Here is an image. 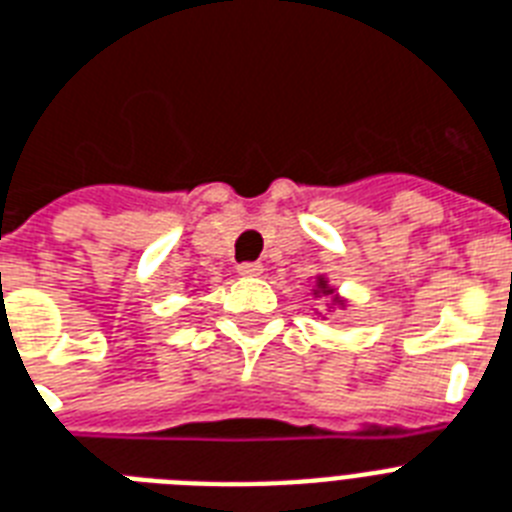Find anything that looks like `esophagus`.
Wrapping results in <instances>:
<instances>
[{"label":"esophagus","mask_w":512,"mask_h":512,"mask_svg":"<svg viewBox=\"0 0 512 512\" xmlns=\"http://www.w3.org/2000/svg\"><path fill=\"white\" fill-rule=\"evenodd\" d=\"M236 271H239L241 276H260V273H263V265H260V263H241Z\"/></svg>","instance_id":"34e87169"}]
</instances>
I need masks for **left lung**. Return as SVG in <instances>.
I'll return each instance as SVG.
<instances>
[{
    "label": "left lung",
    "instance_id": "8db88e82",
    "mask_svg": "<svg viewBox=\"0 0 512 512\" xmlns=\"http://www.w3.org/2000/svg\"><path fill=\"white\" fill-rule=\"evenodd\" d=\"M319 287H321V292H332V289H327V284H324V279L319 281Z\"/></svg>",
    "mask_w": 512,
    "mask_h": 512
}]
</instances>
